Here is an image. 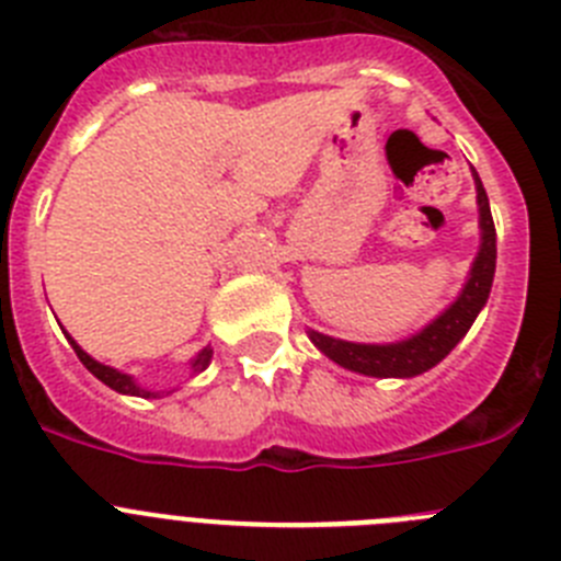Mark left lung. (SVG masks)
<instances>
[{"label":"left lung","instance_id":"8db88e82","mask_svg":"<svg viewBox=\"0 0 561 561\" xmlns=\"http://www.w3.org/2000/svg\"><path fill=\"white\" fill-rule=\"evenodd\" d=\"M474 191H478V213H480V250L472 261V270L466 277L463 289L455 297V304L435 317L419 334L399 342H385V345H370V342H348L336 336L320 334L309 329V340L323 351L340 368L354 370V374L376 376V379H410L424 370L435 368L449 351L472 329L474 317L489 300L494 280V264H497V232H494L492 207L483 191L478 171L472 168Z\"/></svg>","mask_w":561,"mask_h":561}]
</instances>
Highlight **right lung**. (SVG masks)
Here are the masks:
<instances>
[{"instance_id": "1", "label": "right lung", "mask_w": 561, "mask_h": 561, "mask_svg": "<svg viewBox=\"0 0 561 561\" xmlns=\"http://www.w3.org/2000/svg\"><path fill=\"white\" fill-rule=\"evenodd\" d=\"M67 340H69V345H72V351L78 354V359L83 362V368H87L92 376H98V379H101L103 385H108L112 390H117V393H123V396H140V399H157V396H160V393H151V390L140 388V385L134 381V376L123 374V370H117V368H108V365H103V362L92 359V356H89L87 351H83L81 345H78V342L72 340L69 334H67ZM210 359H213V348L207 345V348H202L199 354L191 359V376L202 374V370L210 365Z\"/></svg>"}]
</instances>
